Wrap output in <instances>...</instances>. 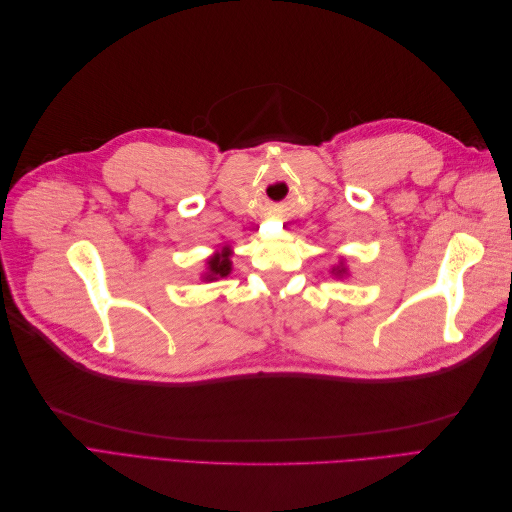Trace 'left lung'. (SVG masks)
<instances>
[{
  "label": "left lung",
  "instance_id": "obj_1",
  "mask_svg": "<svg viewBox=\"0 0 512 512\" xmlns=\"http://www.w3.org/2000/svg\"><path fill=\"white\" fill-rule=\"evenodd\" d=\"M333 273H335V275H339V277H342V275L346 273V267H344V265H339V267H335V269H333Z\"/></svg>",
  "mask_w": 512,
  "mask_h": 512
}]
</instances>
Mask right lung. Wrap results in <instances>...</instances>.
Listing matches in <instances>:
<instances>
[{
    "mask_svg": "<svg viewBox=\"0 0 512 512\" xmlns=\"http://www.w3.org/2000/svg\"><path fill=\"white\" fill-rule=\"evenodd\" d=\"M230 247H222L220 252H215L211 258H207V273L203 275V280L213 282L220 280V277H226L232 271V262H230Z\"/></svg>",
    "mask_w": 512,
    "mask_h": 512,
    "instance_id": "1",
    "label": "right lung"
}]
</instances>
